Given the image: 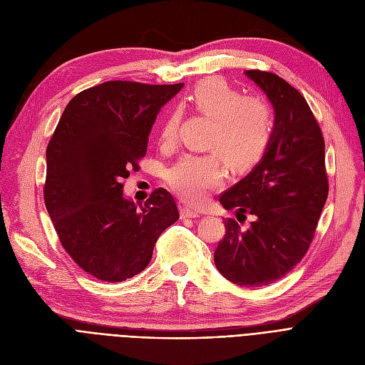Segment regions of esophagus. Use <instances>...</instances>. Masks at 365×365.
Listing matches in <instances>:
<instances>
[{
  "label": "esophagus",
  "instance_id": "34e87169",
  "mask_svg": "<svg viewBox=\"0 0 365 365\" xmlns=\"http://www.w3.org/2000/svg\"><path fill=\"white\" fill-rule=\"evenodd\" d=\"M195 219V217H200V213H197L195 210L189 208L186 205H182L180 207V219Z\"/></svg>",
  "mask_w": 365,
  "mask_h": 365
}]
</instances>
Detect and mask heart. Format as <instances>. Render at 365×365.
<instances>
[{"instance_id":"heart-1","label":"heart","mask_w":365,"mask_h":365,"mask_svg":"<svg viewBox=\"0 0 365 365\" xmlns=\"http://www.w3.org/2000/svg\"><path fill=\"white\" fill-rule=\"evenodd\" d=\"M187 102L195 112L212 120L208 148L216 149L227 165L245 168L262 158L274 133V113L266 99L242 94L223 78H208L194 87ZM180 120L179 109L167 115L158 134L160 145L176 142ZM165 180L182 200L200 204L222 186L225 168L217 153H187L167 170Z\"/></svg>"}]
</instances>
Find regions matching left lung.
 <instances>
[{"mask_svg":"<svg viewBox=\"0 0 365 365\" xmlns=\"http://www.w3.org/2000/svg\"><path fill=\"white\" fill-rule=\"evenodd\" d=\"M275 109V127L262 161L220 195L226 210L253 215L250 227L225 220L215 250L217 271L242 287L271 284L308 253L329 195L325 143L303 96L281 76L245 71Z\"/></svg>","mask_w":365,"mask_h":365,"instance_id":"8db88e82","label":"left lung"}]
</instances>
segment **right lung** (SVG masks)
Masks as SVG:
<instances>
[{
	"mask_svg": "<svg viewBox=\"0 0 365 365\" xmlns=\"http://www.w3.org/2000/svg\"><path fill=\"white\" fill-rule=\"evenodd\" d=\"M183 84L106 81L66 105L47 146L44 202L65 252L106 282L142 272L160 235L179 219L164 187L142 208L123 197L161 108Z\"/></svg>",
	"mask_w": 365,
	"mask_h": 365,
	"instance_id": "right-lung-1",
	"label": "right lung"
}]
</instances>
